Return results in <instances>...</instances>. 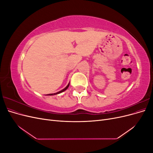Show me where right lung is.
Returning a JSON list of instances; mask_svg holds the SVG:
<instances>
[{"instance_id": "obj_1", "label": "right lung", "mask_w": 153, "mask_h": 153, "mask_svg": "<svg viewBox=\"0 0 153 153\" xmlns=\"http://www.w3.org/2000/svg\"><path fill=\"white\" fill-rule=\"evenodd\" d=\"M69 84H68V85L64 88V89H62V90H61V91H59V92H56V93H53V94H47V96H52V95H56V94H60V93H61V92H64V91H65L69 87Z\"/></svg>"}]
</instances>
